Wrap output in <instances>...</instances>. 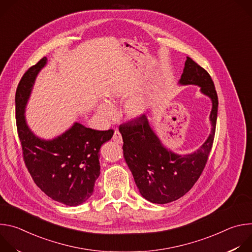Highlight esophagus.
Listing matches in <instances>:
<instances>
[{
    "mask_svg": "<svg viewBox=\"0 0 252 252\" xmlns=\"http://www.w3.org/2000/svg\"><path fill=\"white\" fill-rule=\"evenodd\" d=\"M113 140L117 143H122L123 142V137H122V134L119 130H116L114 132V135H113Z\"/></svg>",
    "mask_w": 252,
    "mask_h": 252,
    "instance_id": "obj_1",
    "label": "esophagus"
}]
</instances>
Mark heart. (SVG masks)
<instances>
[{
    "label": "heart",
    "instance_id": "b5f03b06",
    "mask_svg": "<svg viewBox=\"0 0 252 252\" xmlns=\"http://www.w3.org/2000/svg\"><path fill=\"white\" fill-rule=\"evenodd\" d=\"M116 98L115 94L109 95V103L99 102L96 105L97 114L104 120H112L115 116V110L111 104H114ZM150 107V99L147 95H136L129 98L124 107L125 114L129 119H137L145 115Z\"/></svg>",
    "mask_w": 252,
    "mask_h": 252
}]
</instances>
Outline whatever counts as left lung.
Returning <instances> with one entry per match:
<instances>
[{
  "mask_svg": "<svg viewBox=\"0 0 252 252\" xmlns=\"http://www.w3.org/2000/svg\"><path fill=\"white\" fill-rule=\"evenodd\" d=\"M178 84L200 87L212 102L211 132L196 152L181 156L164 148L145 115L120 126L126 162L140 194L153 203H168L189 191L204 169L214 139L219 98L211 77L188 57Z\"/></svg>",
  "mask_w": 252,
  "mask_h": 252,
  "instance_id": "8db88e82",
  "label": "left lung"
}]
</instances>
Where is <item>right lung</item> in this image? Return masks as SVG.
Here are the masks:
<instances>
[{"label":"right lung","mask_w":252,"mask_h":252,"mask_svg":"<svg viewBox=\"0 0 252 252\" xmlns=\"http://www.w3.org/2000/svg\"><path fill=\"white\" fill-rule=\"evenodd\" d=\"M47 58L31 66L16 92V122L26 166L37 185L52 199L68 206L80 205L93 194L100 171L99 150L113 129L95 130L75 123L53 139H42L28 126L25 110Z\"/></svg>","instance_id":"1"}]
</instances>
